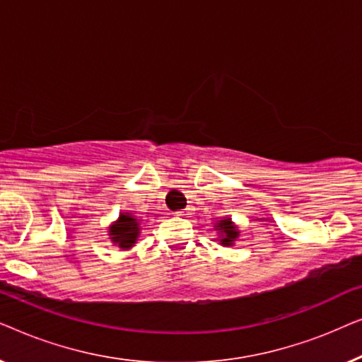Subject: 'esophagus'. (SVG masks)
Segmentation results:
<instances>
[{
    "label": "esophagus",
    "mask_w": 362,
    "mask_h": 362,
    "mask_svg": "<svg viewBox=\"0 0 362 362\" xmlns=\"http://www.w3.org/2000/svg\"><path fill=\"white\" fill-rule=\"evenodd\" d=\"M176 214H177V216H181V217H189V216H191V209H182V211H177Z\"/></svg>",
    "instance_id": "obj_1"
}]
</instances>
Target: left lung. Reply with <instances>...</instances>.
Masks as SVG:
<instances>
[{"mask_svg":"<svg viewBox=\"0 0 362 362\" xmlns=\"http://www.w3.org/2000/svg\"><path fill=\"white\" fill-rule=\"evenodd\" d=\"M214 227L216 230H219V237H221L219 240L222 245L226 247L234 245L235 239L239 237V229H237L230 217H224V219H221Z\"/></svg>","mask_w":362,"mask_h":362,"instance_id":"left-lung-1","label":"left lung"}]
</instances>
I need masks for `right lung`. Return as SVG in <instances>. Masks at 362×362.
I'll return each instance as SVG.
<instances>
[{"mask_svg":"<svg viewBox=\"0 0 362 362\" xmlns=\"http://www.w3.org/2000/svg\"><path fill=\"white\" fill-rule=\"evenodd\" d=\"M108 235L113 244H117L122 250L132 249L140 235V222L130 212H122L120 217L108 227Z\"/></svg>","mask_w":362,"mask_h":362,"instance_id":"1","label":"right lung"}]
</instances>
